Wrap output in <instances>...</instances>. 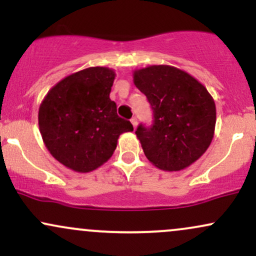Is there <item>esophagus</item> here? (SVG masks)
Here are the masks:
<instances>
[{"instance_id": "1", "label": "esophagus", "mask_w": 256, "mask_h": 256, "mask_svg": "<svg viewBox=\"0 0 256 256\" xmlns=\"http://www.w3.org/2000/svg\"><path fill=\"white\" fill-rule=\"evenodd\" d=\"M131 124H132V126H134V128H137V124H138L137 118H132L131 119Z\"/></svg>"}]
</instances>
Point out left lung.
I'll return each instance as SVG.
<instances>
[{
    "mask_svg": "<svg viewBox=\"0 0 256 256\" xmlns=\"http://www.w3.org/2000/svg\"><path fill=\"white\" fill-rule=\"evenodd\" d=\"M134 84L154 113L152 128L136 134L149 161L162 171H182L204 154L216 130V104L208 90L188 72L170 64L134 71Z\"/></svg>",
    "mask_w": 256,
    "mask_h": 256,
    "instance_id": "1",
    "label": "left lung"
}]
</instances>
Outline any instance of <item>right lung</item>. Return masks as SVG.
<instances>
[{"label":"right lung","mask_w":256,"mask_h":256,"mask_svg":"<svg viewBox=\"0 0 256 256\" xmlns=\"http://www.w3.org/2000/svg\"><path fill=\"white\" fill-rule=\"evenodd\" d=\"M116 76L114 70L101 66L72 73L55 84L40 106L44 146L72 171L98 168L113 155L120 134L134 131L110 98Z\"/></svg>","instance_id":"obj_1"}]
</instances>
